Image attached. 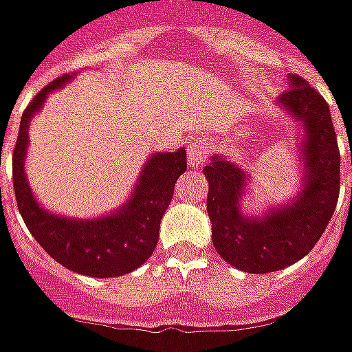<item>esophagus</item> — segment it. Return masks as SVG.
<instances>
[{
    "mask_svg": "<svg viewBox=\"0 0 352 352\" xmlns=\"http://www.w3.org/2000/svg\"><path fill=\"white\" fill-rule=\"evenodd\" d=\"M211 154V144L206 141H194L188 146V166L190 168H200L206 158Z\"/></svg>",
    "mask_w": 352,
    "mask_h": 352,
    "instance_id": "1",
    "label": "esophagus"
}]
</instances>
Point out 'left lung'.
<instances>
[{"label":"left lung","instance_id":"8db88e82","mask_svg":"<svg viewBox=\"0 0 352 352\" xmlns=\"http://www.w3.org/2000/svg\"><path fill=\"white\" fill-rule=\"evenodd\" d=\"M280 102L305 127L301 154L307 173L296 200L263 219L245 217L240 211L245 184L240 168L217 156L204 168L213 245L228 265L252 274L286 269L305 257L320 240L339 198L341 156L328 102L296 74L289 76V89L280 95Z\"/></svg>","mask_w":352,"mask_h":352}]
</instances>
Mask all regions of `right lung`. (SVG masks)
Here are the masks:
<instances>
[{"label":"right lung","mask_w":352,"mask_h":352,"mask_svg":"<svg viewBox=\"0 0 352 352\" xmlns=\"http://www.w3.org/2000/svg\"><path fill=\"white\" fill-rule=\"evenodd\" d=\"M70 78L72 74H65L47 83L22 112L13 151L16 208L38 244L63 267L95 278L122 276L139 269L154 253L160 221L173 198L177 179L186 171V152L179 148L154 154L142 169L133 196L118 213L93 221H74L39 208L24 177L28 124L49 93Z\"/></svg>","instance_id":"right-lung-1"}]
</instances>
